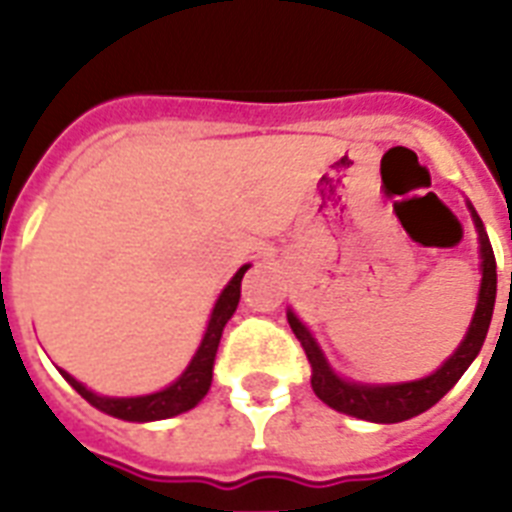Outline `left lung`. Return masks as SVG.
<instances>
[{
  "instance_id": "8db88e82",
  "label": "left lung",
  "mask_w": 512,
  "mask_h": 512,
  "mask_svg": "<svg viewBox=\"0 0 512 512\" xmlns=\"http://www.w3.org/2000/svg\"><path fill=\"white\" fill-rule=\"evenodd\" d=\"M473 212V223H476L478 241H481V292H478V305L470 321V329L465 340L460 342V348L454 350L452 356L446 358L444 366L436 369L430 377L414 382H398V385H361V382H348L337 377L329 369L327 358L319 350L313 335L303 327V321L297 319L295 313L289 311V327L295 332V337L303 345L305 356L311 361V388L313 393L324 401L327 406L337 409L342 414L358 417V420L369 422H404L409 417H417L433 404H438L441 398L454 388V382L460 380L465 369L473 364V358L478 356V350L484 345L489 324H492L494 313V297H497V260H494V249L489 244V236L484 231L481 217Z\"/></svg>"
}]
</instances>
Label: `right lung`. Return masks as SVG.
I'll list each match as a JSON object with an SVG mask.
<instances>
[{
  "label": "right lung",
  "mask_w": 512,
  "mask_h": 512,
  "mask_svg": "<svg viewBox=\"0 0 512 512\" xmlns=\"http://www.w3.org/2000/svg\"><path fill=\"white\" fill-rule=\"evenodd\" d=\"M249 265H241L236 276L228 281V287L223 289V295L217 297L215 311H212V319H209V327L204 332V340H201L196 356L191 358V364L185 369L170 388L159 390V393H151V396H138V398H108L98 396L87 390L79 380H74L68 372H60L68 380V385L79 393L82 398H87L95 409L111 414V417H119V420L127 422H154V420H167V417H175V414H183L188 409L199 404L201 398L207 396L209 385H212V366H215V353L217 345H220V337H223V329L228 324V319L236 311L241 297V279L247 273Z\"/></svg>",
  "instance_id": "right-lung-1"
}]
</instances>
